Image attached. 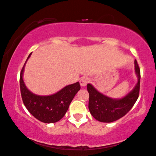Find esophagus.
<instances>
[{
  "mask_svg": "<svg viewBox=\"0 0 156 156\" xmlns=\"http://www.w3.org/2000/svg\"><path fill=\"white\" fill-rule=\"evenodd\" d=\"M89 78H86V77H83L80 80V84L81 85V87H85V86L87 85V84L89 83Z\"/></svg>",
  "mask_w": 156,
  "mask_h": 156,
  "instance_id": "1",
  "label": "esophagus"
}]
</instances>
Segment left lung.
Listing matches in <instances>:
<instances>
[{
    "label": "left lung",
    "mask_w": 156,
    "mask_h": 156,
    "mask_svg": "<svg viewBox=\"0 0 156 156\" xmlns=\"http://www.w3.org/2000/svg\"><path fill=\"white\" fill-rule=\"evenodd\" d=\"M135 72L138 82L133 90L122 99H115L99 92L91 84H87L89 92L90 112L95 119L103 122H111L122 118L130 111L137 100L140 89V69L137 62L134 61Z\"/></svg>",
    "instance_id": "left-lung-1"
}]
</instances>
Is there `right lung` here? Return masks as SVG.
Returning a JSON list of instances; mask_svg holds the SVG:
<instances>
[{
  "label": "right lung",
  "instance_id": "add662e5",
  "mask_svg": "<svg viewBox=\"0 0 156 156\" xmlns=\"http://www.w3.org/2000/svg\"><path fill=\"white\" fill-rule=\"evenodd\" d=\"M31 55L30 53L27 61ZM25 64L21 71L20 78L21 95L24 106L31 115L41 122L53 123L59 121L66 114L71 101L80 90V83L77 82L67 85L56 94L49 96L35 94L27 89L23 80Z\"/></svg>",
  "mask_w": 156,
  "mask_h": 156
}]
</instances>
